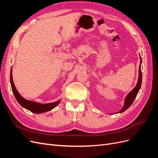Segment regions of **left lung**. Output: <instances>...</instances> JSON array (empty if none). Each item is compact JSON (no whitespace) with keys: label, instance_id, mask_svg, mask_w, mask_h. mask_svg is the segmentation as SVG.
Masks as SVG:
<instances>
[{"label":"left lung","instance_id":"1","mask_svg":"<svg viewBox=\"0 0 158 158\" xmlns=\"http://www.w3.org/2000/svg\"><path fill=\"white\" fill-rule=\"evenodd\" d=\"M140 65L139 67V76H138V83L136 85V87L134 88L131 92L128 94L125 99V105H124L123 108L118 113H122L123 111H125V110H127L129 107H130L133 102L135 101V99L136 97V95L138 94V91L140 89L141 87V84H142V71H141V63H142V58L140 57Z\"/></svg>","mask_w":158,"mask_h":158}]
</instances>
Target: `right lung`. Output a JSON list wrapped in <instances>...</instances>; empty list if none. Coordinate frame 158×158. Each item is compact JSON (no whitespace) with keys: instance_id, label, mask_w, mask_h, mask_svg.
I'll return each mask as SVG.
<instances>
[{"instance_id":"add662e5","label":"right lung","mask_w":158,"mask_h":158,"mask_svg":"<svg viewBox=\"0 0 158 158\" xmlns=\"http://www.w3.org/2000/svg\"><path fill=\"white\" fill-rule=\"evenodd\" d=\"M10 84L13 94L15 96L17 102L20 104V106L23 107H24L27 109L29 110L31 112L35 113H41L46 111H48L55 107L57 105L60 103V101L56 102L54 103H47V104H41L38 103L34 102L28 101L25 99H23L21 95L18 92L17 89L15 88V85L14 84L13 80H12V69L10 70Z\"/></svg>"}]
</instances>
